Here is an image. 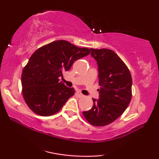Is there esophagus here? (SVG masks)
Wrapping results in <instances>:
<instances>
[{
	"label": "esophagus",
	"mask_w": 159,
	"mask_h": 159,
	"mask_svg": "<svg viewBox=\"0 0 159 159\" xmlns=\"http://www.w3.org/2000/svg\"><path fill=\"white\" fill-rule=\"evenodd\" d=\"M76 95H77V96L78 98H82V97H84V95L82 94V93H80V92H77V93H76Z\"/></svg>",
	"instance_id": "34e87169"
}]
</instances>
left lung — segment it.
<instances>
[{
	"instance_id": "obj_1",
	"label": "left lung",
	"mask_w": 159,
	"mask_h": 159,
	"mask_svg": "<svg viewBox=\"0 0 159 159\" xmlns=\"http://www.w3.org/2000/svg\"><path fill=\"white\" fill-rule=\"evenodd\" d=\"M98 67L99 98L93 99V106L83 111L86 120L93 126L109 125L125 112L132 98V80L123 61L111 50L90 48Z\"/></svg>"
}]
</instances>
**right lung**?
Returning <instances> with one entry per match:
<instances>
[{"instance_id": "add662e5", "label": "right lung", "mask_w": 159, "mask_h": 159, "mask_svg": "<svg viewBox=\"0 0 159 159\" xmlns=\"http://www.w3.org/2000/svg\"><path fill=\"white\" fill-rule=\"evenodd\" d=\"M90 53L89 48L66 40L54 41L34 51L21 74L23 97L30 109L43 116L59 111L75 93L59 77L76 60Z\"/></svg>"}]
</instances>
